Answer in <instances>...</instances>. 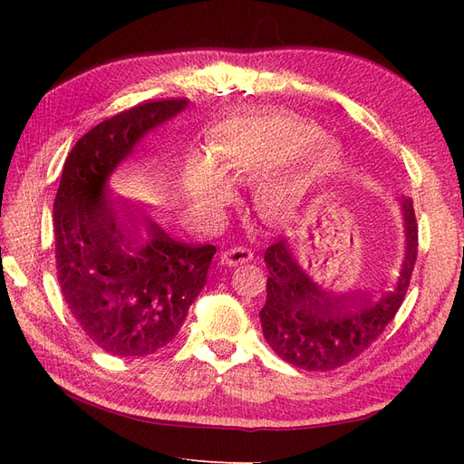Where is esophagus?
I'll return each instance as SVG.
<instances>
[{
	"instance_id": "34e87169",
	"label": "esophagus",
	"mask_w": 464,
	"mask_h": 464,
	"mask_svg": "<svg viewBox=\"0 0 464 464\" xmlns=\"http://www.w3.org/2000/svg\"><path fill=\"white\" fill-rule=\"evenodd\" d=\"M254 259V254H251V249L247 247H232L228 251H224L220 261L222 265H228V266H236V265H244L247 261Z\"/></svg>"
}]
</instances>
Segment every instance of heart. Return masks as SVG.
Here are the masks:
<instances>
[{"instance_id": "1", "label": "heart", "mask_w": 464, "mask_h": 464, "mask_svg": "<svg viewBox=\"0 0 464 464\" xmlns=\"http://www.w3.org/2000/svg\"><path fill=\"white\" fill-rule=\"evenodd\" d=\"M319 133L315 123L286 111L222 120L208 133V160H188L184 188L191 203L203 213H217L230 198L224 174L259 176L256 203L261 213H286L341 162L339 145Z\"/></svg>"}]
</instances>
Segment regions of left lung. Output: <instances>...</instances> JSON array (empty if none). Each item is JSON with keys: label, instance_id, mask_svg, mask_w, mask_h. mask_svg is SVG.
Here are the masks:
<instances>
[{"label": "left lung", "instance_id": "8db88e82", "mask_svg": "<svg viewBox=\"0 0 464 464\" xmlns=\"http://www.w3.org/2000/svg\"><path fill=\"white\" fill-rule=\"evenodd\" d=\"M404 259L397 283L377 296H329L285 240L265 251L266 302L263 334L285 362L307 372H329L358 358L397 315L418 256V224L411 198L402 199Z\"/></svg>", "mask_w": 464, "mask_h": 464}]
</instances>
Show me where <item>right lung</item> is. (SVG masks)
Masks as SVG:
<instances>
[{
	"label": "right lung",
	"instance_id": "obj_1",
	"mask_svg": "<svg viewBox=\"0 0 464 464\" xmlns=\"http://www.w3.org/2000/svg\"><path fill=\"white\" fill-rule=\"evenodd\" d=\"M186 98L137 104L96 123L63 164L53 201L55 271L65 304L104 353L150 356L172 343L207 283L217 247L172 240L106 184L147 131Z\"/></svg>",
	"mask_w": 464,
	"mask_h": 464
}]
</instances>
